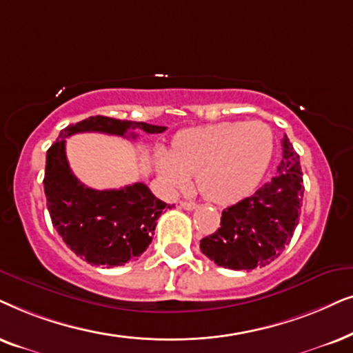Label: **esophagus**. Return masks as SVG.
Segmentation results:
<instances>
[{
	"instance_id": "1",
	"label": "esophagus",
	"mask_w": 353,
	"mask_h": 353,
	"mask_svg": "<svg viewBox=\"0 0 353 353\" xmlns=\"http://www.w3.org/2000/svg\"><path fill=\"white\" fill-rule=\"evenodd\" d=\"M181 206L184 210H187V211H192V210H195L196 208V203H194V201H181Z\"/></svg>"
}]
</instances>
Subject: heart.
Returning a JSON list of instances; mask_svg holds the SVG:
<instances>
[{
    "label": "heart",
    "instance_id": "1",
    "mask_svg": "<svg viewBox=\"0 0 353 353\" xmlns=\"http://www.w3.org/2000/svg\"><path fill=\"white\" fill-rule=\"evenodd\" d=\"M272 153L274 137L265 122H219L177 134L172 153L158 150L157 168L169 190L187 185L196 174L206 199L229 205L256 189Z\"/></svg>",
    "mask_w": 353,
    "mask_h": 353
}]
</instances>
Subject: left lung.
Returning <instances> with one entry per match:
<instances>
[{
    "label": "left lung",
    "instance_id": "left-lung-1",
    "mask_svg": "<svg viewBox=\"0 0 353 353\" xmlns=\"http://www.w3.org/2000/svg\"><path fill=\"white\" fill-rule=\"evenodd\" d=\"M303 199L299 154L288 135L283 139V159L272 179L252 196L229 206L221 228L201 239L200 250L218 266L255 270L278 258L294 236Z\"/></svg>",
    "mask_w": 353,
    "mask_h": 353
}]
</instances>
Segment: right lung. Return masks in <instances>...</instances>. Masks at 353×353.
Listing matches in <instances>:
<instances>
[{"mask_svg": "<svg viewBox=\"0 0 353 353\" xmlns=\"http://www.w3.org/2000/svg\"><path fill=\"white\" fill-rule=\"evenodd\" d=\"M161 134L163 125L92 116L61 130L46 152L45 195L51 223L70 250L95 266H122L142 255L152 243L163 210L171 205L157 199L142 182L122 189L95 190L70 171L65 139L74 134L101 132L135 139L130 130Z\"/></svg>", "mask_w": 353, "mask_h": 353, "instance_id": "right-lung-1", "label": "right lung"}]
</instances>
